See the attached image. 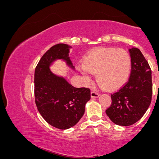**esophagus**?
<instances>
[{
  "label": "esophagus",
  "mask_w": 159,
  "mask_h": 159,
  "mask_svg": "<svg viewBox=\"0 0 159 159\" xmlns=\"http://www.w3.org/2000/svg\"><path fill=\"white\" fill-rule=\"evenodd\" d=\"M91 97L92 98H98L99 97V93L96 92V91H91Z\"/></svg>",
  "instance_id": "34e87169"
}]
</instances>
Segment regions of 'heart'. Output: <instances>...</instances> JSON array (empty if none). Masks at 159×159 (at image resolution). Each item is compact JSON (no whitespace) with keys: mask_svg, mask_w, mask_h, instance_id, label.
Returning a JSON list of instances; mask_svg holds the SVG:
<instances>
[{"mask_svg":"<svg viewBox=\"0 0 159 159\" xmlns=\"http://www.w3.org/2000/svg\"><path fill=\"white\" fill-rule=\"evenodd\" d=\"M80 72L89 81L88 72L96 74L100 86L114 90L123 86L128 80L132 70V58L123 49L99 48L85 57Z\"/></svg>","mask_w":159,"mask_h":159,"instance_id":"b5f03b06","label":"heart"}]
</instances>
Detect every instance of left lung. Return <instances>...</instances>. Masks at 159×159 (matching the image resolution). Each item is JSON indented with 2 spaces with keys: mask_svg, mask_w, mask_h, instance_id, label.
Returning a JSON list of instances; mask_svg holds the SVG:
<instances>
[{
  "mask_svg": "<svg viewBox=\"0 0 159 159\" xmlns=\"http://www.w3.org/2000/svg\"><path fill=\"white\" fill-rule=\"evenodd\" d=\"M132 70L129 80L111 94V106L106 110L111 121L120 126L132 125L142 118L151 104L153 85L148 62L139 49L129 50Z\"/></svg>",
  "mask_w": 159,
  "mask_h": 159,
  "instance_id": "8db88e82",
  "label": "left lung"
}]
</instances>
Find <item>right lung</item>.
I'll return each mask as SVG.
<instances>
[{"label": "right lung", "mask_w": 159, "mask_h": 159, "mask_svg": "<svg viewBox=\"0 0 159 159\" xmlns=\"http://www.w3.org/2000/svg\"><path fill=\"white\" fill-rule=\"evenodd\" d=\"M71 48L66 44L52 46L41 57L34 71V97L37 109L44 120L60 129L70 128L79 122L85 111V105L91 99L88 88H75L63 77L50 70L58 59L74 69L69 57Z\"/></svg>", "instance_id": "add662e5"}]
</instances>
